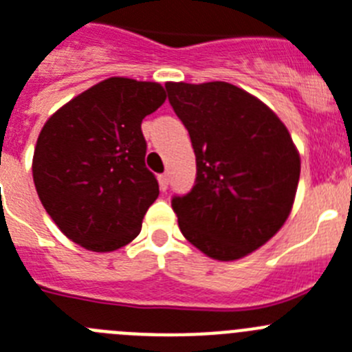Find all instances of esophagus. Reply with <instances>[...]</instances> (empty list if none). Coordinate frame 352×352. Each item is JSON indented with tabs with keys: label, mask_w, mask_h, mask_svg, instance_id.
Here are the masks:
<instances>
[{
	"label": "esophagus",
	"mask_w": 352,
	"mask_h": 352,
	"mask_svg": "<svg viewBox=\"0 0 352 352\" xmlns=\"http://www.w3.org/2000/svg\"><path fill=\"white\" fill-rule=\"evenodd\" d=\"M157 182H160L161 191H166V189H168V175H166V173L157 175Z\"/></svg>",
	"instance_id": "1"
}]
</instances>
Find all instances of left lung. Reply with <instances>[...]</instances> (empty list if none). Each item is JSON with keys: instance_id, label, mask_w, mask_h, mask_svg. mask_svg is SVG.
<instances>
[{"instance_id": "obj_1", "label": "left lung", "mask_w": 352, "mask_h": 352, "mask_svg": "<svg viewBox=\"0 0 352 352\" xmlns=\"http://www.w3.org/2000/svg\"><path fill=\"white\" fill-rule=\"evenodd\" d=\"M196 156L191 192L172 207L188 242L217 261L259 249L284 226L300 180V153L277 113L228 82H166Z\"/></svg>"}]
</instances>
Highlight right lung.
I'll return each mask as SVG.
<instances>
[{"instance_id":"right-lung-1","label":"right lung","mask_w":352,"mask_h":352,"mask_svg":"<svg viewBox=\"0 0 352 352\" xmlns=\"http://www.w3.org/2000/svg\"><path fill=\"white\" fill-rule=\"evenodd\" d=\"M166 100L163 85L110 77L52 113L38 135L33 182L56 226L93 252L138 236L160 186L145 168V116Z\"/></svg>"}]
</instances>
